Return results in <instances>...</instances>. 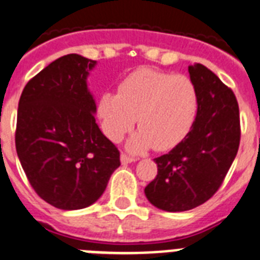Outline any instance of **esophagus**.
I'll return each mask as SVG.
<instances>
[{"instance_id":"obj_1","label":"esophagus","mask_w":260,"mask_h":260,"mask_svg":"<svg viewBox=\"0 0 260 260\" xmlns=\"http://www.w3.org/2000/svg\"><path fill=\"white\" fill-rule=\"evenodd\" d=\"M120 159H121V163H122V165H128V163L136 162V159H135V158H131V156H128V155H126V154H121V156H120Z\"/></svg>"}]
</instances>
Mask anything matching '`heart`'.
Listing matches in <instances>:
<instances>
[{
  "label": "heart",
  "instance_id": "1",
  "mask_svg": "<svg viewBox=\"0 0 260 260\" xmlns=\"http://www.w3.org/2000/svg\"><path fill=\"white\" fill-rule=\"evenodd\" d=\"M200 108L196 83L183 74L142 67L126 75L118 93L98 98L101 129L112 142H120L138 122L140 128L126 142L131 152L150 148L169 151L183 142L193 128Z\"/></svg>",
  "mask_w": 260,
  "mask_h": 260
}]
</instances>
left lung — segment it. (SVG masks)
Listing matches in <instances>:
<instances>
[{
	"label": "left lung",
	"mask_w": 260,
	"mask_h": 260,
	"mask_svg": "<svg viewBox=\"0 0 260 260\" xmlns=\"http://www.w3.org/2000/svg\"><path fill=\"white\" fill-rule=\"evenodd\" d=\"M200 97L190 134L166 155L155 158L158 175L144 189L158 209L185 212L206 202L221 186L240 143L239 105L234 91L200 63L189 66Z\"/></svg>",
	"instance_id": "obj_1"
}]
</instances>
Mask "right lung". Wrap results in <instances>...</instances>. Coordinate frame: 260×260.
Masks as SVG:
<instances>
[{
  "instance_id": "right-lung-1",
  "label": "right lung",
  "mask_w": 260,
  "mask_h": 260,
  "mask_svg": "<svg viewBox=\"0 0 260 260\" xmlns=\"http://www.w3.org/2000/svg\"><path fill=\"white\" fill-rule=\"evenodd\" d=\"M95 64L64 55L30 79L18 101L17 156L39 197L58 209L94 204L120 166V152L94 117L87 77Z\"/></svg>"
}]
</instances>
